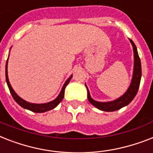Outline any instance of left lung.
Here are the masks:
<instances>
[{
    "label": "left lung",
    "instance_id": "left-lung-1",
    "mask_svg": "<svg viewBox=\"0 0 153 153\" xmlns=\"http://www.w3.org/2000/svg\"><path fill=\"white\" fill-rule=\"evenodd\" d=\"M133 46V50H134V72H133V76H132L131 83L129 84V88L127 91L123 96H120L118 99L113 100V101H108V102H98L96 100H94L91 97L89 90L88 87L85 84L88 91V100L94 107H96L100 111H107V112H111V111H115L118 110L123 108L129 104L134 98L137 93L139 86H140V78H141V64H140V60L139 57L137 50L135 46L134 42L131 39H129Z\"/></svg>",
    "mask_w": 153,
    "mask_h": 153
}]
</instances>
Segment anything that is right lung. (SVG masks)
<instances>
[{
  "label": "right lung",
  "mask_w": 153,
  "mask_h": 153,
  "mask_svg": "<svg viewBox=\"0 0 153 153\" xmlns=\"http://www.w3.org/2000/svg\"><path fill=\"white\" fill-rule=\"evenodd\" d=\"M8 60L6 62V65H5V76H6V82H7V84H8V88H9V91H10L12 96H13V99L16 102L18 103V104L22 107L24 109L29 110L30 111H33V112H35V113H43V112H46V111H51V110L57 107V105L59 104L61 101L63 100L65 95V89L66 88V86L68 85V84L70 81L71 78L73 77V75H71L67 80L65 82L64 85L62 87V90H61V92L58 95L55 100H53V101H51V102H46V103H32V102H29L26 100H23L22 98L19 97L18 95H17L15 91L13 90V88L11 86L10 82H9V80H8Z\"/></svg>",
  "instance_id": "add662e5"
}]
</instances>
